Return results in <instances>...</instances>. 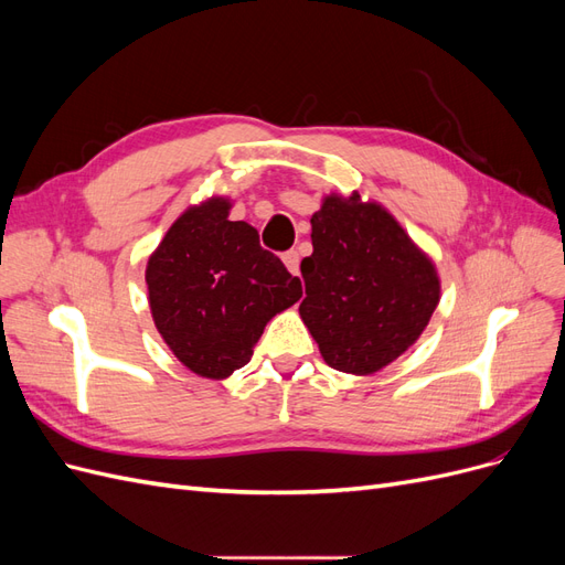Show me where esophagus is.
Wrapping results in <instances>:
<instances>
[{"label": "esophagus", "mask_w": 565, "mask_h": 565, "mask_svg": "<svg viewBox=\"0 0 565 565\" xmlns=\"http://www.w3.org/2000/svg\"><path fill=\"white\" fill-rule=\"evenodd\" d=\"M282 262H285L287 270L292 273V276H299V262H301V256H299V252H297V249H289V252H285V254H282Z\"/></svg>", "instance_id": "34e87169"}]
</instances>
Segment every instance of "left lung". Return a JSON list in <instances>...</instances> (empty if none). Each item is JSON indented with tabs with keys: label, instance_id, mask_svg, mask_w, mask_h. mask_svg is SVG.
Listing matches in <instances>:
<instances>
[{
	"label": "left lung",
	"instance_id": "8db88e82",
	"mask_svg": "<svg viewBox=\"0 0 565 565\" xmlns=\"http://www.w3.org/2000/svg\"><path fill=\"white\" fill-rule=\"evenodd\" d=\"M311 241L313 254L301 262L303 324L330 367L380 372L415 344L436 311L434 262L382 204L358 193L322 200Z\"/></svg>",
	"mask_w": 565,
	"mask_h": 565
}]
</instances>
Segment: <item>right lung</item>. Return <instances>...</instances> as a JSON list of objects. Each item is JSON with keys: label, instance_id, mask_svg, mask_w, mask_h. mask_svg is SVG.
Listing matches in <instances>:
<instances>
[{"label": "right lung", "instance_id": "add662e5", "mask_svg": "<svg viewBox=\"0 0 565 565\" xmlns=\"http://www.w3.org/2000/svg\"><path fill=\"white\" fill-rule=\"evenodd\" d=\"M231 200L188 207L150 254L148 301L179 361L204 380H226L249 363L266 322L301 297V280L259 245Z\"/></svg>", "mask_w": 565, "mask_h": 565}]
</instances>
